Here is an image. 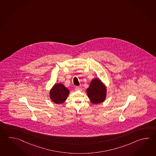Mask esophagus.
I'll return each instance as SVG.
<instances>
[{
  "label": "esophagus",
  "mask_w": 156,
  "mask_h": 156,
  "mask_svg": "<svg viewBox=\"0 0 156 156\" xmlns=\"http://www.w3.org/2000/svg\"><path fill=\"white\" fill-rule=\"evenodd\" d=\"M75 90L76 91H80L82 90V88L79 86H76L75 88Z\"/></svg>",
  "instance_id": "obj_1"
}]
</instances>
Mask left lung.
<instances>
[{"instance_id":"1","label":"left lung","mask_w":156,"mask_h":156,"mask_svg":"<svg viewBox=\"0 0 156 156\" xmlns=\"http://www.w3.org/2000/svg\"><path fill=\"white\" fill-rule=\"evenodd\" d=\"M86 92L90 101L93 104L101 103L106 99L107 87L101 80L97 78L91 80Z\"/></svg>"}]
</instances>
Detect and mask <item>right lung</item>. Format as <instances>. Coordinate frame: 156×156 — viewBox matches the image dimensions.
Listing matches in <instances>:
<instances>
[{"label":"right lung","mask_w":156,"mask_h":156,"mask_svg":"<svg viewBox=\"0 0 156 156\" xmlns=\"http://www.w3.org/2000/svg\"><path fill=\"white\" fill-rule=\"evenodd\" d=\"M69 94V89L62 83H56L49 92V97L52 102L55 104H62L67 99Z\"/></svg>","instance_id":"1"}]
</instances>
